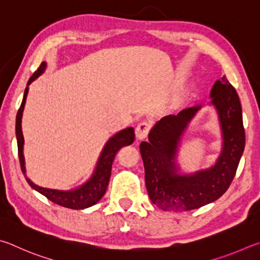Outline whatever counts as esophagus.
I'll use <instances>...</instances> for the list:
<instances>
[{
	"mask_svg": "<svg viewBox=\"0 0 260 260\" xmlns=\"http://www.w3.org/2000/svg\"><path fill=\"white\" fill-rule=\"evenodd\" d=\"M149 130H151V124H149L148 122L139 123L137 127H136V138H137L138 140L146 138L148 133H149Z\"/></svg>",
	"mask_w": 260,
	"mask_h": 260,
	"instance_id": "1",
	"label": "esophagus"
}]
</instances>
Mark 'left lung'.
<instances>
[{
  "label": "left lung",
  "instance_id": "obj_1",
  "mask_svg": "<svg viewBox=\"0 0 260 260\" xmlns=\"http://www.w3.org/2000/svg\"><path fill=\"white\" fill-rule=\"evenodd\" d=\"M210 94L222 135V149L215 166L186 175L179 174L176 163L181 136L201 105L161 118L152 127L148 142L140 144L149 199L162 210L188 211L216 201L236 174L245 144L240 98L226 76L216 81Z\"/></svg>",
  "mask_w": 260,
  "mask_h": 260
}]
</instances>
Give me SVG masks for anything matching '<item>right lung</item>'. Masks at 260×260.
I'll return each mask as SVG.
<instances>
[{
  "label": "right lung",
  "instance_id": "1",
  "mask_svg": "<svg viewBox=\"0 0 260 260\" xmlns=\"http://www.w3.org/2000/svg\"><path fill=\"white\" fill-rule=\"evenodd\" d=\"M47 63L42 62L40 65L33 75L27 83V86L24 92V98L19 109H18L17 117H16V136H17V144H18V156H19L20 168L22 174H24L27 183L29 184L31 188L38 190L39 193L44 195L45 198L49 199L50 201L53 203L59 204V206L70 208V209H85L89 208L93 204L97 203L100 199L104 197L105 192H106L107 186L109 183V178H111V171H112V163L114 161L117 151L122 147L131 145L135 140V130L133 126L126 127L118 131L117 134L113 136L112 138L108 139V142L105 145L100 156L98 158L97 166L93 171L92 176L90 179L81 185L80 187L71 189V190H58V189H51V188H44L41 186L35 185L33 181L29 180L26 177V170H25V160L24 154H22V148H24V136H22L21 131V117H22V111H24L26 97L28 93V85L33 82L35 79L42 74L44 72Z\"/></svg>",
  "mask_w": 260,
  "mask_h": 260
}]
</instances>
